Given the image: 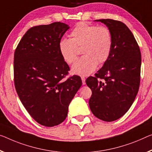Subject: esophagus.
<instances>
[{
	"label": "esophagus",
	"mask_w": 152,
	"mask_h": 152,
	"mask_svg": "<svg viewBox=\"0 0 152 152\" xmlns=\"http://www.w3.org/2000/svg\"><path fill=\"white\" fill-rule=\"evenodd\" d=\"M81 80H82L83 85H85V84H86V78L84 77H81Z\"/></svg>",
	"instance_id": "obj_1"
}]
</instances>
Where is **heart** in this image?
<instances>
[{
	"label": "heart",
	"instance_id": "1",
	"mask_svg": "<svg viewBox=\"0 0 152 152\" xmlns=\"http://www.w3.org/2000/svg\"><path fill=\"white\" fill-rule=\"evenodd\" d=\"M71 38H62L58 48L64 60L69 64L77 58V48L82 46L84 56L76 60L72 66L73 73L87 76L95 71L98 62L102 64L108 59L113 47V38L107 27L80 22L71 32Z\"/></svg>",
	"mask_w": 152,
	"mask_h": 152
}]
</instances>
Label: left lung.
<instances>
[{"label": "left lung", "instance_id": "left-lung-1", "mask_svg": "<svg viewBox=\"0 0 152 152\" xmlns=\"http://www.w3.org/2000/svg\"><path fill=\"white\" fill-rule=\"evenodd\" d=\"M94 22L103 23L110 30L113 47L109 58L95 77L86 79L92 92L89 105L96 118L113 122L126 113L138 93L141 52L132 32L123 22L111 19Z\"/></svg>", "mask_w": 152, "mask_h": 152}]
</instances>
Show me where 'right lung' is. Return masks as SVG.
<instances>
[{"mask_svg":"<svg viewBox=\"0 0 152 152\" xmlns=\"http://www.w3.org/2000/svg\"><path fill=\"white\" fill-rule=\"evenodd\" d=\"M53 22L30 28L14 54V82L22 103L36 122L47 127L61 124L72 99L82 85L80 77L66 80L69 66L58 44L69 29Z\"/></svg>","mask_w":152,"mask_h":152,"instance_id":"obj_1","label":"right lung"}]
</instances>
